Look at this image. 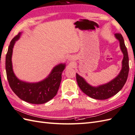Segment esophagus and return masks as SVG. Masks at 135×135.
I'll list each match as a JSON object with an SVG mask.
<instances>
[{"instance_id":"34e87169","label":"esophagus","mask_w":135,"mask_h":135,"mask_svg":"<svg viewBox=\"0 0 135 135\" xmlns=\"http://www.w3.org/2000/svg\"><path fill=\"white\" fill-rule=\"evenodd\" d=\"M71 62H70V64H71Z\"/></svg>"}]
</instances>
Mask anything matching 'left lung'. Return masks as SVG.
<instances>
[{
  "instance_id": "1",
  "label": "left lung",
  "mask_w": 135,
  "mask_h": 135,
  "mask_svg": "<svg viewBox=\"0 0 135 135\" xmlns=\"http://www.w3.org/2000/svg\"><path fill=\"white\" fill-rule=\"evenodd\" d=\"M115 37L119 41L120 48L123 55L122 69L116 78L108 83L94 87L90 85L83 78L76 73V80L80 89L84 94L96 100H105L117 94L122 89L127 80L129 70L127 49L121 34L117 33L115 34Z\"/></svg>"
}]
</instances>
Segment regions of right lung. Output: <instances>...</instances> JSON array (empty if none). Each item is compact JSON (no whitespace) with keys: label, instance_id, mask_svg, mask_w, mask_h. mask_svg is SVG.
<instances>
[{"label":"right lung","instance_id":"right-lung-1","mask_svg":"<svg viewBox=\"0 0 135 135\" xmlns=\"http://www.w3.org/2000/svg\"><path fill=\"white\" fill-rule=\"evenodd\" d=\"M21 32L11 41L6 56L7 78L13 91L22 100L34 104L46 103L57 94L62 80V73L65 69V64L55 66L50 74L43 80L37 83H28L19 80L13 70L12 57L13 49L21 36Z\"/></svg>","mask_w":135,"mask_h":135}]
</instances>
